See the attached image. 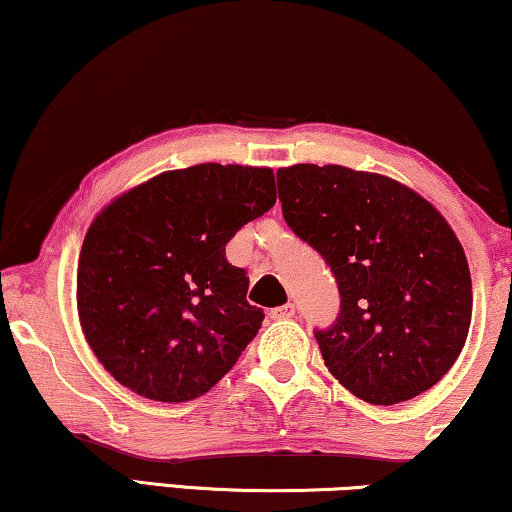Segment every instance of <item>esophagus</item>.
<instances>
[{
    "instance_id": "esophagus-1",
    "label": "esophagus",
    "mask_w": 512,
    "mask_h": 512,
    "mask_svg": "<svg viewBox=\"0 0 512 512\" xmlns=\"http://www.w3.org/2000/svg\"><path fill=\"white\" fill-rule=\"evenodd\" d=\"M293 314H296V307H293V303H286L282 307H275V310H270L272 319H291Z\"/></svg>"
}]
</instances>
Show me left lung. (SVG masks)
<instances>
[{"label":"left lung","instance_id":"obj_1","mask_svg":"<svg viewBox=\"0 0 512 512\" xmlns=\"http://www.w3.org/2000/svg\"><path fill=\"white\" fill-rule=\"evenodd\" d=\"M284 221L331 265L340 314L314 331L326 368L373 405L431 389L464 349L471 270L443 214L412 188L342 165L277 172Z\"/></svg>","mask_w":512,"mask_h":512}]
</instances>
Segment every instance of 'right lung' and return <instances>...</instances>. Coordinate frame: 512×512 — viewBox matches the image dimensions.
I'll list each match as a JSON object with an SVG mask.
<instances>
[{
    "mask_svg": "<svg viewBox=\"0 0 512 512\" xmlns=\"http://www.w3.org/2000/svg\"><path fill=\"white\" fill-rule=\"evenodd\" d=\"M275 200L270 167L202 163L158 174L95 216L76 307L123 387L184 403L235 366L265 314L247 303L249 277L226 261V244Z\"/></svg>",
    "mask_w": 512,
    "mask_h": 512,
    "instance_id": "right-lung-1",
    "label": "right lung"
}]
</instances>
